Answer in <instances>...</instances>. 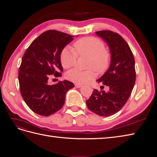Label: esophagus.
I'll list each match as a JSON object with an SVG mask.
<instances>
[{"label": "esophagus", "mask_w": 157, "mask_h": 157, "mask_svg": "<svg viewBox=\"0 0 157 157\" xmlns=\"http://www.w3.org/2000/svg\"><path fill=\"white\" fill-rule=\"evenodd\" d=\"M75 86L76 88H81V87L82 86V85H81V84H75Z\"/></svg>", "instance_id": "1"}]
</instances>
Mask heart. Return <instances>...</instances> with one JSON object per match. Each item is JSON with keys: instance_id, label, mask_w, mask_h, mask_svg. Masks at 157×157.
Listing matches in <instances>:
<instances>
[{"instance_id": "1", "label": "heart", "mask_w": 157, "mask_h": 157, "mask_svg": "<svg viewBox=\"0 0 157 157\" xmlns=\"http://www.w3.org/2000/svg\"><path fill=\"white\" fill-rule=\"evenodd\" d=\"M73 51L65 47L60 53V63L64 69L75 65L77 54L89 56L88 68H93L98 73H103L107 69L110 61V55L105 50V45L100 39L95 37H85L78 40L73 44ZM93 69L82 71L74 69L69 71L66 78L76 84H86L95 78Z\"/></svg>"}]
</instances>
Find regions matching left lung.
Segmentation results:
<instances>
[{"label": "left lung", "instance_id": "8db88e82", "mask_svg": "<svg viewBox=\"0 0 157 157\" xmlns=\"http://www.w3.org/2000/svg\"><path fill=\"white\" fill-rule=\"evenodd\" d=\"M96 34L108 45L111 55L109 69L97 81L109 90L105 93L94 89L86 105L91 112L107 117L119 112L130 97L136 78L135 59L127 43L118 33L101 30Z\"/></svg>", "mask_w": 157, "mask_h": 157}]
</instances>
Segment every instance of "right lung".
<instances>
[{"mask_svg":"<svg viewBox=\"0 0 157 157\" xmlns=\"http://www.w3.org/2000/svg\"><path fill=\"white\" fill-rule=\"evenodd\" d=\"M74 36L58 30L41 34L28 48L21 59L18 79L24 101L39 115L48 116L62 108L66 93L74 87L68 80L49 84L51 75L60 76V53Z\"/></svg>","mask_w":157,"mask_h":157,"instance_id":"add662e5","label":"right lung"}]
</instances>
